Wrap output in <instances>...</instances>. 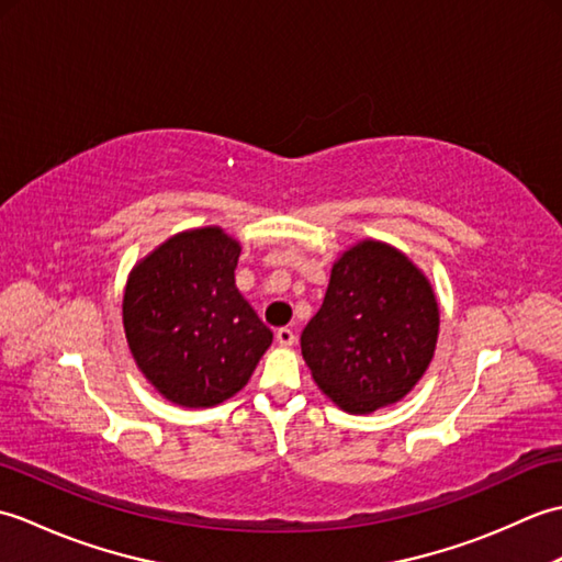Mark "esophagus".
Returning <instances> with one entry per match:
<instances>
[{"instance_id":"34e87169","label":"esophagus","mask_w":562,"mask_h":562,"mask_svg":"<svg viewBox=\"0 0 562 562\" xmlns=\"http://www.w3.org/2000/svg\"><path fill=\"white\" fill-rule=\"evenodd\" d=\"M274 338H278V342L284 345V348H290V345L296 342L294 330H290V328H278V330H274Z\"/></svg>"}]
</instances>
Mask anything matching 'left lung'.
<instances>
[{
    "label": "left lung",
    "mask_w": 562,
    "mask_h": 562,
    "mask_svg": "<svg viewBox=\"0 0 562 562\" xmlns=\"http://www.w3.org/2000/svg\"><path fill=\"white\" fill-rule=\"evenodd\" d=\"M439 306L408 256L367 238L336 260L302 355L326 396L367 415L401 401L432 362Z\"/></svg>",
    "instance_id": "8db88e82"
}]
</instances>
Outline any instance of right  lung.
Instances as JSON below:
<instances>
[{
	"label": "right lung",
	"mask_w": 562,
	"mask_h": 562,
	"mask_svg": "<svg viewBox=\"0 0 562 562\" xmlns=\"http://www.w3.org/2000/svg\"><path fill=\"white\" fill-rule=\"evenodd\" d=\"M241 246L220 226L171 236L127 278L125 338L137 367L164 398L210 408L241 391L272 333L241 292Z\"/></svg>",
	"instance_id": "right-lung-1"
}]
</instances>
